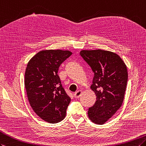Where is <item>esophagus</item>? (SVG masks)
Listing matches in <instances>:
<instances>
[{
	"label": "esophagus",
	"mask_w": 146,
	"mask_h": 146,
	"mask_svg": "<svg viewBox=\"0 0 146 146\" xmlns=\"http://www.w3.org/2000/svg\"><path fill=\"white\" fill-rule=\"evenodd\" d=\"M81 93H82V91L81 90H78L77 91H76L75 93L74 94V97L75 98H78L81 96Z\"/></svg>",
	"instance_id": "esophagus-1"
}]
</instances>
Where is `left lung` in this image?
<instances>
[{
    "instance_id": "8db88e82",
    "label": "left lung",
    "mask_w": 146,
    "mask_h": 146,
    "mask_svg": "<svg viewBox=\"0 0 146 146\" xmlns=\"http://www.w3.org/2000/svg\"><path fill=\"white\" fill-rule=\"evenodd\" d=\"M94 73L91 89L96 101L89 108V119L96 124H103L123 104L127 82V70L121 58L114 52L101 49L80 52Z\"/></svg>"
}]
</instances>
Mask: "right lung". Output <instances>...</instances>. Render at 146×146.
Masks as SVG:
<instances>
[{"label": "right lung", "mask_w": 146, "mask_h": 146, "mask_svg": "<svg viewBox=\"0 0 146 146\" xmlns=\"http://www.w3.org/2000/svg\"><path fill=\"white\" fill-rule=\"evenodd\" d=\"M72 54L69 50H42L27 64L24 82L27 98L33 111L47 123H59L66 116L71 98L63 89L58 70Z\"/></svg>", "instance_id": "obj_1"}]
</instances>
